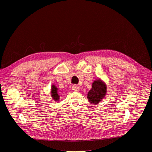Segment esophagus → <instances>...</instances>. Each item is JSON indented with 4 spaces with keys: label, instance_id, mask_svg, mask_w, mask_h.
<instances>
[{
    "label": "esophagus",
    "instance_id": "esophagus-1",
    "mask_svg": "<svg viewBox=\"0 0 152 152\" xmlns=\"http://www.w3.org/2000/svg\"><path fill=\"white\" fill-rule=\"evenodd\" d=\"M72 90H73L74 91L77 92V91H79V87L77 86L76 85H73V87H72Z\"/></svg>",
    "mask_w": 152,
    "mask_h": 152
}]
</instances>
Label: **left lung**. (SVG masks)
<instances>
[{"label": "left lung", "instance_id": "1", "mask_svg": "<svg viewBox=\"0 0 152 152\" xmlns=\"http://www.w3.org/2000/svg\"><path fill=\"white\" fill-rule=\"evenodd\" d=\"M107 88L104 81L99 78L94 81L91 89L87 93V99L91 104L97 105L107 95Z\"/></svg>", "mask_w": 152, "mask_h": 152}]
</instances>
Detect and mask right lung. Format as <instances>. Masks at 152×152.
Masks as SVG:
<instances>
[{
    "label": "right lung",
    "instance_id": "1",
    "mask_svg": "<svg viewBox=\"0 0 152 152\" xmlns=\"http://www.w3.org/2000/svg\"><path fill=\"white\" fill-rule=\"evenodd\" d=\"M51 97L54 101H58L60 99V95L58 93V88L55 85H52L51 87Z\"/></svg>",
    "mask_w": 152,
    "mask_h": 152
}]
</instances>
